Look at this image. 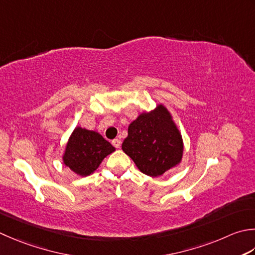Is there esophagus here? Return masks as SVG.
<instances>
[{
	"mask_svg": "<svg viewBox=\"0 0 255 255\" xmlns=\"http://www.w3.org/2000/svg\"><path fill=\"white\" fill-rule=\"evenodd\" d=\"M112 143H113V146L115 148H121L122 141H121V139H114V140L112 141Z\"/></svg>",
	"mask_w": 255,
	"mask_h": 255,
	"instance_id": "obj_1",
	"label": "esophagus"
}]
</instances>
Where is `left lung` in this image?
Here are the masks:
<instances>
[{
    "label": "left lung",
    "instance_id": "8db88e82",
    "mask_svg": "<svg viewBox=\"0 0 255 255\" xmlns=\"http://www.w3.org/2000/svg\"><path fill=\"white\" fill-rule=\"evenodd\" d=\"M122 149L142 173L160 177L181 163L184 146L171 113L159 103L130 123Z\"/></svg>",
    "mask_w": 255,
    "mask_h": 255
}]
</instances>
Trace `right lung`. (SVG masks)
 Wrapping results in <instances>:
<instances>
[{"instance_id":"add662e5","label":"right lung","mask_w":255,"mask_h":255,"mask_svg":"<svg viewBox=\"0 0 255 255\" xmlns=\"http://www.w3.org/2000/svg\"><path fill=\"white\" fill-rule=\"evenodd\" d=\"M115 150L116 148L99 132L77 126L65 144L62 160L77 176L87 177Z\"/></svg>"}]
</instances>
